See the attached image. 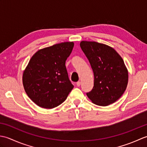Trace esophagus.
Wrapping results in <instances>:
<instances>
[{
    "label": "esophagus",
    "instance_id": "34e87169",
    "mask_svg": "<svg viewBox=\"0 0 147 147\" xmlns=\"http://www.w3.org/2000/svg\"><path fill=\"white\" fill-rule=\"evenodd\" d=\"M76 85H77L78 86H80L81 85V82H80V81H79V82H78L76 83Z\"/></svg>",
    "mask_w": 147,
    "mask_h": 147
}]
</instances>
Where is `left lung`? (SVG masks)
I'll return each instance as SVG.
<instances>
[{
	"label": "left lung",
	"mask_w": 147,
	"mask_h": 147,
	"mask_svg": "<svg viewBox=\"0 0 147 147\" xmlns=\"http://www.w3.org/2000/svg\"><path fill=\"white\" fill-rule=\"evenodd\" d=\"M80 47L94 74V86L87 96L97 105L113 104L123 95L128 82L123 59L113 48L103 43L82 41Z\"/></svg>",
	"instance_id": "obj_1"
}]
</instances>
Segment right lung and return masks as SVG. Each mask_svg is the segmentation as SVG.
I'll use <instances>...</instances> for the list:
<instances>
[{
	"instance_id": "1",
	"label": "right lung",
	"mask_w": 147,
	"mask_h": 147,
	"mask_svg": "<svg viewBox=\"0 0 147 147\" xmlns=\"http://www.w3.org/2000/svg\"><path fill=\"white\" fill-rule=\"evenodd\" d=\"M73 47V42L57 43L39 50L30 60L23 84L28 96L39 107H57L73 88L65 65Z\"/></svg>"
}]
</instances>
